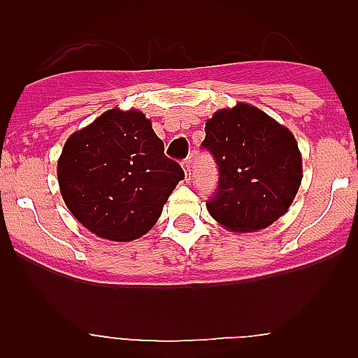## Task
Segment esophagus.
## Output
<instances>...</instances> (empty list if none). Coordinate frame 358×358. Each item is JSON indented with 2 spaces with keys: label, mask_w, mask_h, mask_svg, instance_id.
<instances>
[{
  "label": "esophagus",
  "mask_w": 358,
  "mask_h": 358,
  "mask_svg": "<svg viewBox=\"0 0 358 358\" xmlns=\"http://www.w3.org/2000/svg\"><path fill=\"white\" fill-rule=\"evenodd\" d=\"M182 169H185L186 181H189V177H192V157H186V159L182 161Z\"/></svg>",
  "instance_id": "1"
}]
</instances>
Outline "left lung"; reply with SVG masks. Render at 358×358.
Listing matches in <instances>:
<instances>
[{
  "mask_svg": "<svg viewBox=\"0 0 358 358\" xmlns=\"http://www.w3.org/2000/svg\"><path fill=\"white\" fill-rule=\"evenodd\" d=\"M202 150L217 163V188L206 201L211 217L233 231L264 229L289 210L301 185L296 138L248 103L208 120Z\"/></svg>",
  "mask_w": 358,
  "mask_h": 358,
  "instance_id": "8db88e82",
  "label": "left lung"
}]
</instances>
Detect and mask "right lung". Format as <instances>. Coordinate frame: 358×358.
<instances>
[{"instance_id":"1","label":"right lung","mask_w":358,"mask_h":358,"mask_svg":"<svg viewBox=\"0 0 358 358\" xmlns=\"http://www.w3.org/2000/svg\"><path fill=\"white\" fill-rule=\"evenodd\" d=\"M57 176L73 217L116 242L145 235L185 179L143 113L120 109L107 110L66 141Z\"/></svg>"}]
</instances>
